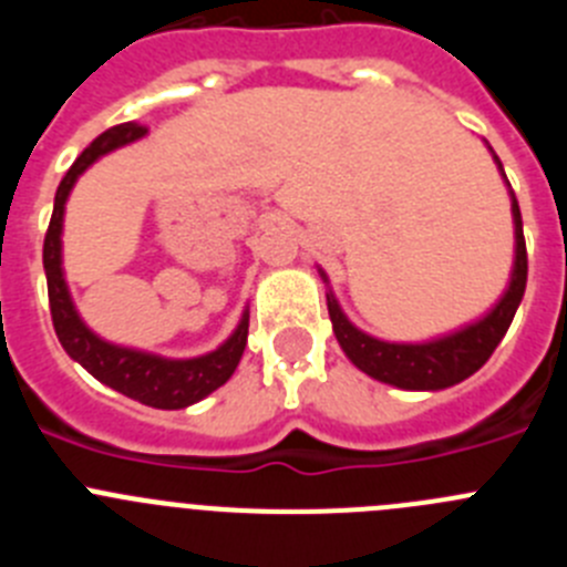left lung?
<instances>
[{"label": "left lung", "mask_w": 567, "mask_h": 567, "mask_svg": "<svg viewBox=\"0 0 567 567\" xmlns=\"http://www.w3.org/2000/svg\"><path fill=\"white\" fill-rule=\"evenodd\" d=\"M488 147L491 158L497 164L499 175H503L505 187H508L511 198V218H514V264H511V278L505 292L499 295L497 303L477 320H471L465 327L454 329V332L437 334V338L417 340V343H398V340H383L374 334L363 332L346 318L340 309L338 298H334L332 287H329V275L318 267L320 278L329 287L327 307L329 318H332L334 338H338L340 349L346 358L358 365L360 372L369 378L380 380L394 389H405V392H440L449 385L463 383L465 378L477 372L480 365L494 354L499 340L508 332L511 320L517 315L519 300L525 295V280H528V255H525V238H523V215H519L517 195L511 189L508 178H505L503 162L497 153Z\"/></svg>", "instance_id": "obj_1"}]
</instances>
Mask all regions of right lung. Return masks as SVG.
I'll use <instances>...</instances> for the list:
<instances>
[{"instance_id": "1", "label": "right lung", "mask_w": 567, "mask_h": 567, "mask_svg": "<svg viewBox=\"0 0 567 567\" xmlns=\"http://www.w3.org/2000/svg\"><path fill=\"white\" fill-rule=\"evenodd\" d=\"M144 133L147 130L133 122L110 127L107 133L99 135L96 142L79 155L62 178V184H59L50 227L48 235H44V275H48L50 315H53V329H56L64 352L79 365H84L99 383L122 392L124 398L153 405V409H187V405L213 394L218 385L227 383L235 369H238L249 334V307L240 312L238 327L233 329V334L221 346H215L213 352L198 354V358H164V354L144 352V349H133V346L110 343L102 334L93 332L79 315L76 303H73L62 267L64 207H68V198L76 182L84 175V169L93 167L102 155L113 153L124 144L138 142Z\"/></svg>"}]
</instances>
